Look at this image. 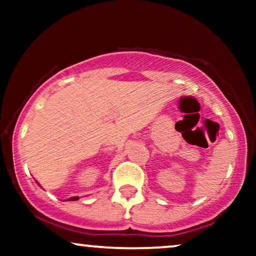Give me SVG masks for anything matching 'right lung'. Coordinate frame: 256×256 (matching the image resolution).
<instances>
[{
	"mask_svg": "<svg viewBox=\"0 0 256 256\" xmlns=\"http://www.w3.org/2000/svg\"><path fill=\"white\" fill-rule=\"evenodd\" d=\"M77 200H79L78 196H74V198H68V200H67V201H77Z\"/></svg>",
	"mask_w": 256,
	"mask_h": 256,
	"instance_id": "1",
	"label": "right lung"
}]
</instances>
